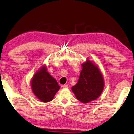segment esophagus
Wrapping results in <instances>:
<instances>
[{
    "mask_svg": "<svg viewBox=\"0 0 134 134\" xmlns=\"http://www.w3.org/2000/svg\"><path fill=\"white\" fill-rule=\"evenodd\" d=\"M62 88H68V85H63L62 86Z\"/></svg>",
    "mask_w": 134,
    "mask_h": 134,
    "instance_id": "1",
    "label": "esophagus"
}]
</instances>
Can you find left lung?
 <instances>
[{
  "mask_svg": "<svg viewBox=\"0 0 134 134\" xmlns=\"http://www.w3.org/2000/svg\"><path fill=\"white\" fill-rule=\"evenodd\" d=\"M78 82L71 90L77 99L83 103H88L99 97L104 87V78L96 64L87 59L81 64Z\"/></svg>",
  "mask_w": 134,
  "mask_h": 134,
  "instance_id": "left-lung-1",
  "label": "left lung"
}]
</instances>
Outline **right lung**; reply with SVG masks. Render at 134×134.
Returning a JSON list of instances; mask_svg holds the SVG:
<instances>
[{"label":"right lung","instance_id":"obj_1","mask_svg":"<svg viewBox=\"0 0 134 134\" xmlns=\"http://www.w3.org/2000/svg\"><path fill=\"white\" fill-rule=\"evenodd\" d=\"M31 86L36 97L44 103L53 100L60 88L57 80L48 72L45 65H42L34 73Z\"/></svg>","mask_w":134,"mask_h":134}]
</instances>
